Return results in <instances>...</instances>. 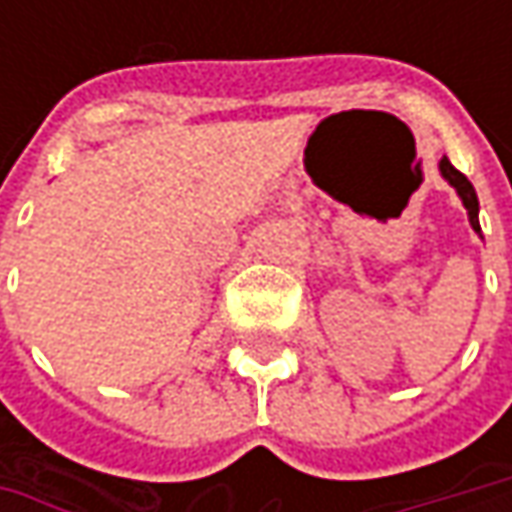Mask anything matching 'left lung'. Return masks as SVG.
Wrapping results in <instances>:
<instances>
[{"instance_id":"left-lung-1","label":"left lung","mask_w":512,"mask_h":512,"mask_svg":"<svg viewBox=\"0 0 512 512\" xmlns=\"http://www.w3.org/2000/svg\"><path fill=\"white\" fill-rule=\"evenodd\" d=\"M439 170H442V176L450 182V185L459 190V196H462L464 207H467V213H470V225L476 233H482V227H479V199H476V190L470 185V179L459 173V170L450 165V159L444 156L442 162H439Z\"/></svg>"}]
</instances>
